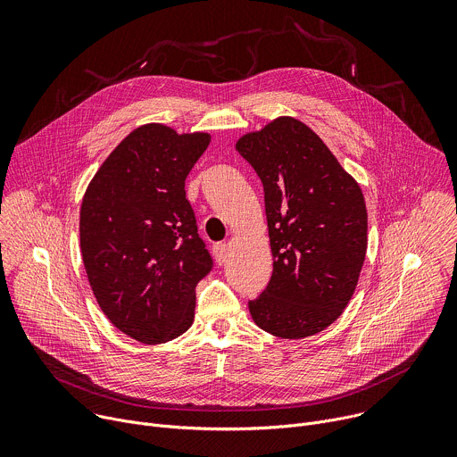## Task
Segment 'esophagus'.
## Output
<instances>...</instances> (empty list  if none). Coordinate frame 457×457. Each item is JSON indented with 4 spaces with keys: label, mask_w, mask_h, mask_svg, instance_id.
<instances>
[{
    "label": "esophagus",
    "mask_w": 457,
    "mask_h": 457,
    "mask_svg": "<svg viewBox=\"0 0 457 457\" xmlns=\"http://www.w3.org/2000/svg\"><path fill=\"white\" fill-rule=\"evenodd\" d=\"M213 253H215V258H217L219 264H224V262H226V253H228L226 244H222V242L215 244V245H213Z\"/></svg>",
    "instance_id": "1"
}]
</instances>
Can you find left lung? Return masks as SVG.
<instances>
[{"mask_svg":"<svg viewBox=\"0 0 457 457\" xmlns=\"http://www.w3.org/2000/svg\"><path fill=\"white\" fill-rule=\"evenodd\" d=\"M264 186L273 275L249 300L260 329L298 340L323 331L349 303L367 251V210L358 182L293 117L237 143Z\"/></svg>","mask_w":457,"mask_h":457,"instance_id":"left-lung-1","label":"left lung"}]
</instances>
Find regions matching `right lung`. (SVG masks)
<instances>
[{"label":"right lung","instance_id":"add662e5","mask_svg":"<svg viewBox=\"0 0 457 457\" xmlns=\"http://www.w3.org/2000/svg\"><path fill=\"white\" fill-rule=\"evenodd\" d=\"M210 145L162 124L134 129L92 179L79 235L88 282L119 331L162 344L189 329L195 287L213 270L184 180Z\"/></svg>","mask_w":457,"mask_h":457}]
</instances>
